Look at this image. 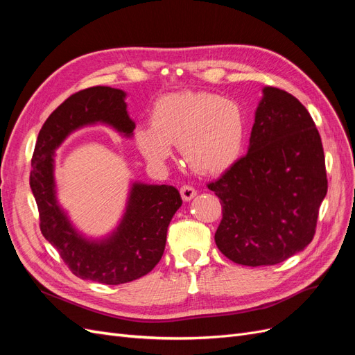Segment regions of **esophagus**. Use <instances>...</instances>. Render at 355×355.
Here are the masks:
<instances>
[{
  "label": "esophagus",
  "mask_w": 355,
  "mask_h": 355,
  "mask_svg": "<svg viewBox=\"0 0 355 355\" xmlns=\"http://www.w3.org/2000/svg\"><path fill=\"white\" fill-rule=\"evenodd\" d=\"M180 196H182V200H184V201H191L192 198L197 196V191L189 185H184L180 188Z\"/></svg>",
  "instance_id": "1"
}]
</instances>
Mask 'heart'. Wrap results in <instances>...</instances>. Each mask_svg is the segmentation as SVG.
<instances>
[{
    "mask_svg": "<svg viewBox=\"0 0 355 355\" xmlns=\"http://www.w3.org/2000/svg\"><path fill=\"white\" fill-rule=\"evenodd\" d=\"M149 122L137 124L133 141L153 166L164 164L178 145L182 159L201 175H216L239 159L245 141L241 106L209 92H179L159 98Z\"/></svg>",
    "mask_w": 355,
    "mask_h": 355,
    "instance_id": "1",
    "label": "heart"
}]
</instances>
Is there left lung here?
I'll return each mask as SVG.
<instances>
[{
    "label": "left lung",
    "mask_w": 355,
    "mask_h": 355,
    "mask_svg": "<svg viewBox=\"0 0 355 355\" xmlns=\"http://www.w3.org/2000/svg\"><path fill=\"white\" fill-rule=\"evenodd\" d=\"M207 187L220 198L214 241L228 259L262 266L302 252L327 194L323 145L305 106L263 87L247 155Z\"/></svg>",
    "instance_id": "left-lung-1"
}]
</instances>
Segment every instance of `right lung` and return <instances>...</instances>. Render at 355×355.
<instances>
[{
  "label": "right lung",
  "instance_id": "obj_1",
  "mask_svg": "<svg viewBox=\"0 0 355 355\" xmlns=\"http://www.w3.org/2000/svg\"><path fill=\"white\" fill-rule=\"evenodd\" d=\"M93 124L110 125L132 137L136 124L127 112L125 92L96 85L58 106L38 133L29 185L38 206L41 232L72 274L115 286L137 280L159 262L168 223L182 198L175 187L133 182L123 218L110 235L94 240L77 231L58 201L55 151L72 132Z\"/></svg>",
  "mask_w": 355,
  "mask_h": 355
}]
</instances>
